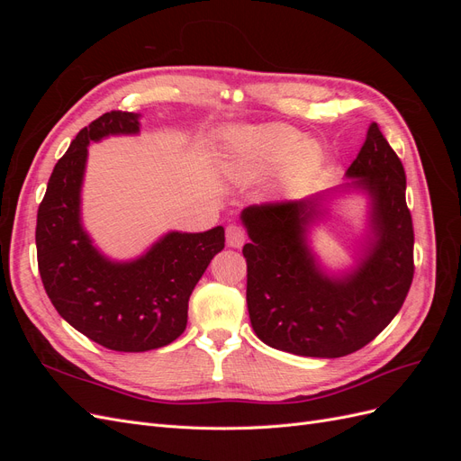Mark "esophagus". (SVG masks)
Returning <instances> with one entry per match:
<instances>
[{"label": "esophagus", "mask_w": 461, "mask_h": 461, "mask_svg": "<svg viewBox=\"0 0 461 461\" xmlns=\"http://www.w3.org/2000/svg\"><path fill=\"white\" fill-rule=\"evenodd\" d=\"M246 240V232L239 225H229L227 227V244L230 248H240Z\"/></svg>", "instance_id": "34e87169"}]
</instances>
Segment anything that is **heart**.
I'll list each match as a JSON object with an SVG mask.
<instances>
[{"mask_svg":"<svg viewBox=\"0 0 461 461\" xmlns=\"http://www.w3.org/2000/svg\"><path fill=\"white\" fill-rule=\"evenodd\" d=\"M300 142L302 136L294 129L285 127V124H269V127L244 131L234 140L236 165L244 171L263 169V167L286 159L300 146ZM317 159V148L305 144L292 159V169L296 173H303L312 169Z\"/></svg>","mask_w":461,"mask_h":461,"instance_id":"b5f03b06","label":"heart"}]
</instances>
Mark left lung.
Listing matches in <instances>:
<instances>
[{
	"mask_svg": "<svg viewBox=\"0 0 461 461\" xmlns=\"http://www.w3.org/2000/svg\"><path fill=\"white\" fill-rule=\"evenodd\" d=\"M352 186L371 198L373 242L357 267L329 276L308 246L321 196L249 205L246 302L258 339L308 357H342L369 344L400 312L413 281V222L406 173L379 124L371 122L348 167Z\"/></svg>",
	"mask_w": 461,
	"mask_h": 461,
	"instance_id": "left-lung-1",
	"label": "left lung"
}]
</instances>
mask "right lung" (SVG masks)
I'll use <instances>...</instances> for the list:
<instances>
[{"label":"right lung","mask_w":461,"mask_h":461,"mask_svg":"<svg viewBox=\"0 0 461 461\" xmlns=\"http://www.w3.org/2000/svg\"><path fill=\"white\" fill-rule=\"evenodd\" d=\"M136 113L109 111L82 129L55 163L38 207V271L53 308L90 340L115 352H148L186 329L188 300L209 261L225 248V229L169 232L134 261L117 263L92 246L80 222L88 144L136 134Z\"/></svg>","instance_id":"right-lung-1"}]
</instances>
